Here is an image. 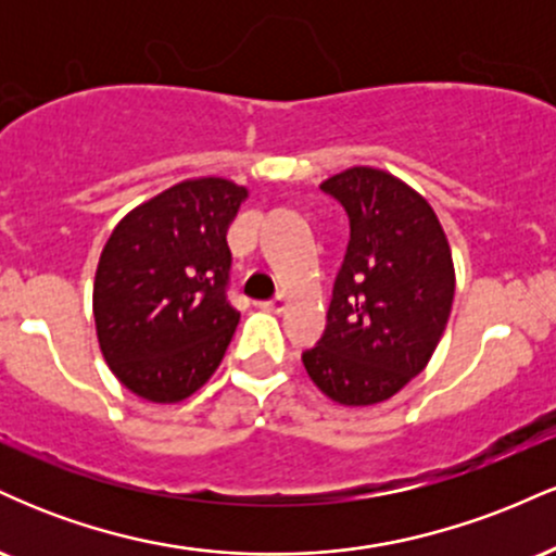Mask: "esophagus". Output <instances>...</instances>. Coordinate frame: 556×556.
Wrapping results in <instances>:
<instances>
[{
  "label": "esophagus",
  "mask_w": 556,
  "mask_h": 556,
  "mask_svg": "<svg viewBox=\"0 0 556 556\" xmlns=\"http://www.w3.org/2000/svg\"><path fill=\"white\" fill-rule=\"evenodd\" d=\"M261 308L269 311V314H282V311L287 308V298L277 295L274 300H266V303H261Z\"/></svg>",
  "instance_id": "34e87169"
}]
</instances>
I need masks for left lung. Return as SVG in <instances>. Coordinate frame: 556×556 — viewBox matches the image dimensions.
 <instances>
[{
    "label": "left lung",
    "instance_id": "obj_1",
    "mask_svg": "<svg viewBox=\"0 0 556 556\" xmlns=\"http://www.w3.org/2000/svg\"><path fill=\"white\" fill-rule=\"evenodd\" d=\"M321 190L348 212L350 242L303 366L329 400L376 405L424 371L442 340L455 298L450 242L429 201L384 169L350 167Z\"/></svg>",
    "mask_w": 556,
    "mask_h": 556
}]
</instances>
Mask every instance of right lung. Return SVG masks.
<instances>
[{
  "mask_svg": "<svg viewBox=\"0 0 556 556\" xmlns=\"http://www.w3.org/2000/svg\"><path fill=\"white\" fill-rule=\"evenodd\" d=\"M248 198L225 177H195L119 219L93 279L96 337L138 397L180 402L219 368L240 314L227 300V227Z\"/></svg>",
  "mask_w": 556,
  "mask_h": 556,
  "instance_id": "obj_1",
  "label": "right lung"
}]
</instances>
